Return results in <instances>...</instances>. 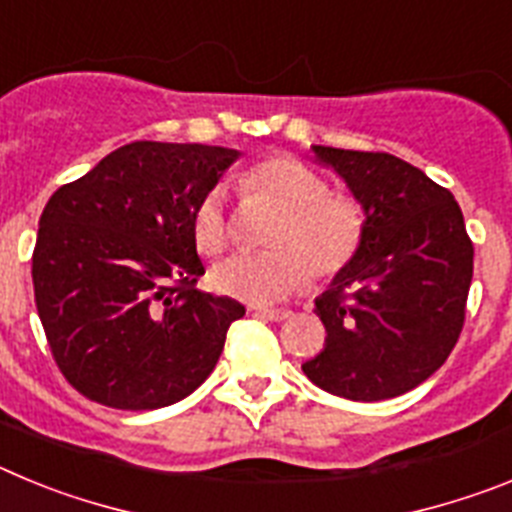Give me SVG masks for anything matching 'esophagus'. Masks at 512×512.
Listing matches in <instances>:
<instances>
[{"label": "esophagus", "instance_id": "esophagus-1", "mask_svg": "<svg viewBox=\"0 0 512 512\" xmlns=\"http://www.w3.org/2000/svg\"><path fill=\"white\" fill-rule=\"evenodd\" d=\"M253 312L266 320H274V323H282V320H287L292 315L289 310H274V307H253Z\"/></svg>", "mask_w": 512, "mask_h": 512}]
</instances>
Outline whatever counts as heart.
Returning <instances> with one entry per match:
<instances>
[{
	"mask_svg": "<svg viewBox=\"0 0 512 512\" xmlns=\"http://www.w3.org/2000/svg\"><path fill=\"white\" fill-rule=\"evenodd\" d=\"M248 200L279 207L266 243L269 251L233 253L217 261L210 284L220 295L266 305L292 295L307 279L333 277L351 264L364 241V207L351 194L330 192L320 171L292 156H271L241 176ZM194 246L215 256L228 243L225 189L212 187L192 212Z\"/></svg>",
	"mask_w": 512,
	"mask_h": 512,
	"instance_id": "b5f03b06",
	"label": "heart"
}]
</instances>
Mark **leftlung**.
Listing matches in <instances>:
<instances>
[{
  "label": "left lung",
  "instance_id": "8db88e82",
  "mask_svg": "<svg viewBox=\"0 0 512 512\" xmlns=\"http://www.w3.org/2000/svg\"><path fill=\"white\" fill-rule=\"evenodd\" d=\"M364 207L359 253L315 300L328 338L302 364L330 395H405L449 359L464 325L474 246L449 189L390 153L312 146Z\"/></svg>",
  "mask_w": 512,
  "mask_h": 512
}]
</instances>
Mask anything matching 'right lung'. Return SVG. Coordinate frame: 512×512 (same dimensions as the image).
I'll return each instance as SVG.
<instances>
[{"mask_svg":"<svg viewBox=\"0 0 512 512\" xmlns=\"http://www.w3.org/2000/svg\"><path fill=\"white\" fill-rule=\"evenodd\" d=\"M241 153L135 140L53 192L40 215L33 287L63 377L117 410L192 395L246 307L194 287L205 274L192 212Z\"/></svg>","mask_w":512,"mask_h":512,"instance_id":"1","label":"right lung"}]
</instances>
